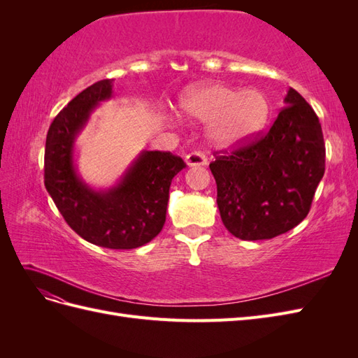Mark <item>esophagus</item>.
Instances as JSON below:
<instances>
[{"label": "esophagus", "instance_id": "34e87169", "mask_svg": "<svg viewBox=\"0 0 358 358\" xmlns=\"http://www.w3.org/2000/svg\"><path fill=\"white\" fill-rule=\"evenodd\" d=\"M185 162H187V166H189V167H192V166H206V164H208V158H206V155L203 152H200V150H194V152H191L185 157Z\"/></svg>", "mask_w": 358, "mask_h": 358}]
</instances>
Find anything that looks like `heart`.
Listing matches in <instances>:
<instances>
[{
    "mask_svg": "<svg viewBox=\"0 0 358 358\" xmlns=\"http://www.w3.org/2000/svg\"><path fill=\"white\" fill-rule=\"evenodd\" d=\"M187 116L209 124V137L220 149H234L251 142L267 125L268 99L259 90L206 83L188 90L180 99Z\"/></svg>",
    "mask_w": 358,
    "mask_h": 358,
    "instance_id": "b5f03b06",
    "label": "heart"
}]
</instances>
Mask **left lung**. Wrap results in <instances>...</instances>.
Instances as JSON below:
<instances>
[{
    "label": "left lung",
    "mask_w": 358,
    "mask_h": 358,
    "mask_svg": "<svg viewBox=\"0 0 358 358\" xmlns=\"http://www.w3.org/2000/svg\"><path fill=\"white\" fill-rule=\"evenodd\" d=\"M284 101L266 134L209 164L221 220L242 241L273 239L299 225L326 170L318 116L296 90Z\"/></svg>",
    "instance_id": "obj_1"
}]
</instances>
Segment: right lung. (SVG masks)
<instances>
[{
    "label": "right lung",
    "mask_w": 358,
    "mask_h": 358,
    "mask_svg": "<svg viewBox=\"0 0 358 358\" xmlns=\"http://www.w3.org/2000/svg\"><path fill=\"white\" fill-rule=\"evenodd\" d=\"M112 86L113 79L88 86L53 119L46 137L45 187L64 220L86 242L134 249L162 230L171 180L187 164L171 152L145 150L116 187L95 191L86 185L74 167V140L96 104L110 99Z\"/></svg>",
    "instance_id": "obj_1"
}]
</instances>
